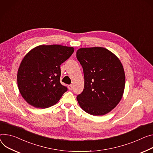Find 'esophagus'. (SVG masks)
I'll return each instance as SVG.
<instances>
[{"instance_id":"esophagus-1","label":"esophagus","mask_w":153,"mask_h":153,"mask_svg":"<svg viewBox=\"0 0 153 153\" xmlns=\"http://www.w3.org/2000/svg\"><path fill=\"white\" fill-rule=\"evenodd\" d=\"M68 88H69V90H73V85H68Z\"/></svg>"}]
</instances>
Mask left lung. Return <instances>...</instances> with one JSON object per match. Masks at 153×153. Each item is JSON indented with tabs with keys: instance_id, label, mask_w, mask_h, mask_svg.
I'll list each match as a JSON object with an SVG mask.
<instances>
[{
	"instance_id": "left-lung-1",
	"label": "left lung",
	"mask_w": 153,
	"mask_h": 153,
	"mask_svg": "<svg viewBox=\"0 0 153 153\" xmlns=\"http://www.w3.org/2000/svg\"><path fill=\"white\" fill-rule=\"evenodd\" d=\"M76 57L82 66L84 88L77 95L80 107L87 113L104 115L120 102L125 87V74L118 58L101 47L80 48Z\"/></svg>"
}]
</instances>
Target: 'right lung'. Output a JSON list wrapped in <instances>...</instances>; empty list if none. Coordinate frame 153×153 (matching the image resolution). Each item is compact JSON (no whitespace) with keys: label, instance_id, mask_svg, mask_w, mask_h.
<instances>
[{"label":"right lung","instance_id":"right-lung-1","mask_svg":"<svg viewBox=\"0 0 153 153\" xmlns=\"http://www.w3.org/2000/svg\"><path fill=\"white\" fill-rule=\"evenodd\" d=\"M73 47L40 45L27 53L18 71L20 93L30 105L48 108L56 104L66 87L61 84L60 65L71 57Z\"/></svg>","mask_w":153,"mask_h":153}]
</instances>
